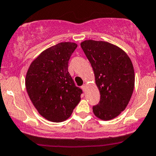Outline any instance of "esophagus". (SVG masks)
<instances>
[{"label": "esophagus", "instance_id": "obj_1", "mask_svg": "<svg viewBox=\"0 0 156 156\" xmlns=\"http://www.w3.org/2000/svg\"><path fill=\"white\" fill-rule=\"evenodd\" d=\"M82 90L84 91V92H85V90H86V85H85V84H84V85L82 86Z\"/></svg>", "mask_w": 156, "mask_h": 156}]
</instances>
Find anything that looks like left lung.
Returning <instances> with one entry per match:
<instances>
[{
	"instance_id": "obj_1",
	"label": "left lung",
	"mask_w": 156,
	"mask_h": 156,
	"mask_svg": "<svg viewBox=\"0 0 156 156\" xmlns=\"http://www.w3.org/2000/svg\"><path fill=\"white\" fill-rule=\"evenodd\" d=\"M81 47L92 66L101 95L99 103L93 107V113L101 120H112L126 109L132 96V62L122 49L109 42L85 40Z\"/></svg>"
}]
</instances>
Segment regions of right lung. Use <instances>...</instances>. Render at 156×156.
<instances>
[{"label": "right lung", "instance_id": "1", "mask_svg": "<svg viewBox=\"0 0 156 156\" xmlns=\"http://www.w3.org/2000/svg\"><path fill=\"white\" fill-rule=\"evenodd\" d=\"M77 44L61 42L45 49L31 63L25 87L40 115L49 121L63 122L81 100L82 90L75 86L68 71L71 54Z\"/></svg>", "mask_w": 156, "mask_h": 156}]
</instances>
